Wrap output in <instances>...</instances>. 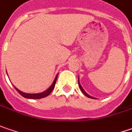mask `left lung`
I'll use <instances>...</instances> for the list:
<instances>
[{"label": "left lung", "instance_id": "8db88e82", "mask_svg": "<svg viewBox=\"0 0 132 132\" xmlns=\"http://www.w3.org/2000/svg\"><path fill=\"white\" fill-rule=\"evenodd\" d=\"M78 85H79V87H80V90H82V93H84L85 95V96H87V97L90 98H95L92 97V96H90V95H88V93H86V92H85V90H84V89H83V88H82V86H81V85H80V82H79V78H78Z\"/></svg>", "mask_w": 132, "mask_h": 132}]
</instances>
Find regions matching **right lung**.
<instances>
[{
  "label": "right lung",
  "instance_id": "add662e5",
  "mask_svg": "<svg viewBox=\"0 0 132 132\" xmlns=\"http://www.w3.org/2000/svg\"><path fill=\"white\" fill-rule=\"evenodd\" d=\"M57 74L56 75V77H55V80L53 81V82H52V84L51 85V86L47 89V90H46L45 91H44L42 93H23V92H22L20 91L19 89H17L16 87H14L15 89H16V90H17V92L20 94L22 96H23V97L27 98H31V99H38V98H42L46 97V96H47L48 95H50V93H51L52 91V90L54 88V87H55V82H56V80H57Z\"/></svg>",
  "mask_w": 132,
  "mask_h": 132
}]
</instances>
